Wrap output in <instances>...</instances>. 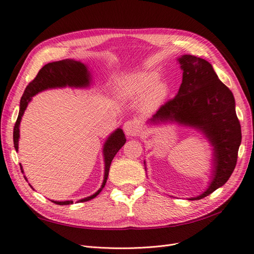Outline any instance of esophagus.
I'll return each mask as SVG.
<instances>
[{"instance_id":"34e87169","label":"esophagus","mask_w":254,"mask_h":254,"mask_svg":"<svg viewBox=\"0 0 254 254\" xmlns=\"http://www.w3.org/2000/svg\"><path fill=\"white\" fill-rule=\"evenodd\" d=\"M123 129L128 136H133L137 132V124L134 121H127L124 123V126Z\"/></svg>"}]
</instances>
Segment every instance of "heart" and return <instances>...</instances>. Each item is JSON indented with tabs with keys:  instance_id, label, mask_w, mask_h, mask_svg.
Here are the masks:
<instances>
[{
	"instance_id": "heart-1",
	"label": "heart",
	"mask_w": 254,
	"mask_h": 254,
	"mask_svg": "<svg viewBox=\"0 0 254 254\" xmlns=\"http://www.w3.org/2000/svg\"><path fill=\"white\" fill-rule=\"evenodd\" d=\"M156 72L142 71L123 78L117 88V93L124 101H133L142 96L141 106L145 111H153L163 104L168 95L165 82L159 81Z\"/></svg>"
}]
</instances>
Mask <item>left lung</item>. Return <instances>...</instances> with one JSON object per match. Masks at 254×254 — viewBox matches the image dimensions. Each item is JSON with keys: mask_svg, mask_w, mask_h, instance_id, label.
<instances>
[{"mask_svg": "<svg viewBox=\"0 0 254 254\" xmlns=\"http://www.w3.org/2000/svg\"><path fill=\"white\" fill-rule=\"evenodd\" d=\"M178 63L183 71L178 93L161 106L147 123L151 125L176 123L194 128L209 140L213 147L211 181L202 194L189 198L199 200L224 186L232 175L242 142V130L232 92L218 79L212 64L191 55L179 57Z\"/></svg>", "mask_w": 254, "mask_h": 254, "instance_id": "obj_1", "label": "left lung"}]
</instances>
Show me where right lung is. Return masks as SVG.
Masks as SVG:
<instances>
[{
	"mask_svg": "<svg viewBox=\"0 0 254 254\" xmlns=\"http://www.w3.org/2000/svg\"><path fill=\"white\" fill-rule=\"evenodd\" d=\"M91 83V74L88 70V66L86 64H81L80 61H76L73 59H64L60 61H55V63H50L45 64L39 73L37 74L36 78L28 83L24 93H23L21 101H20V110L16 124L13 128V145L14 149L18 151L19 149V137H20V123L22 120L23 114L27 108V105L32 101V97L36 94L48 89H56V88H88ZM126 143V137L124 131L121 128H118L115 131H113L104 144L103 147V155H104V162H105V174H104V180L102 183V187L93 195L89 197L82 198L77 202H84L91 200V199L95 198L102 190L104 189L105 184L108 179L110 165L114 156L117 152L123 147V145ZM21 172H23L22 165L20 164ZM25 180L26 177L24 176ZM52 202L59 204V205H66L72 204L73 200H66V201H55L52 200Z\"/></svg>",
	"mask_w": 254,
	"mask_h": 254,
	"instance_id": "add662e5",
	"label": "right lung"
}]
</instances>
